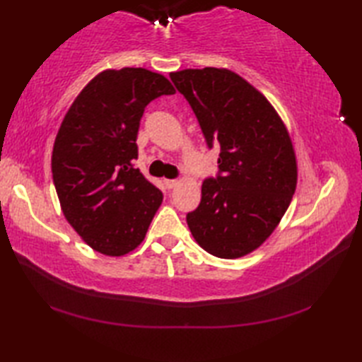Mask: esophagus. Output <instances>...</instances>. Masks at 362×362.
<instances>
[{"label":"esophagus","instance_id":"esophagus-1","mask_svg":"<svg viewBox=\"0 0 362 362\" xmlns=\"http://www.w3.org/2000/svg\"><path fill=\"white\" fill-rule=\"evenodd\" d=\"M165 185H166V188L173 189V188H175L177 185H179V180H175V179H165Z\"/></svg>","mask_w":362,"mask_h":362}]
</instances>
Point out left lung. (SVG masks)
<instances>
[{
  "label": "left lung",
  "mask_w": 362,
  "mask_h": 362,
  "mask_svg": "<svg viewBox=\"0 0 362 362\" xmlns=\"http://www.w3.org/2000/svg\"><path fill=\"white\" fill-rule=\"evenodd\" d=\"M211 148L221 146L218 179L187 222L211 255L235 259L257 250L286 213L297 187V157L281 117L255 87L227 68L169 73Z\"/></svg>",
  "instance_id": "8db88e82"
}]
</instances>
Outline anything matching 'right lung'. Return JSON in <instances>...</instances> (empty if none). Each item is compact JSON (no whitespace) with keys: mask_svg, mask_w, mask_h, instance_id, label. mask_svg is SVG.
I'll return each instance as SVG.
<instances>
[{"mask_svg":"<svg viewBox=\"0 0 362 362\" xmlns=\"http://www.w3.org/2000/svg\"><path fill=\"white\" fill-rule=\"evenodd\" d=\"M175 88L146 68H107L76 96L54 140L60 209L76 233L107 257L136 249L163 193L134 168L144 107Z\"/></svg>","mask_w":362,"mask_h":362,"instance_id":"right-lung-1","label":"right lung"}]
</instances>
